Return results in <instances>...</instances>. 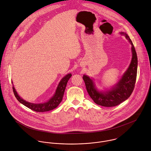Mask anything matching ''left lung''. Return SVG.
Instances as JSON below:
<instances>
[{
	"label": "left lung",
	"mask_w": 151,
	"mask_h": 151,
	"mask_svg": "<svg viewBox=\"0 0 151 151\" xmlns=\"http://www.w3.org/2000/svg\"><path fill=\"white\" fill-rule=\"evenodd\" d=\"M128 40L132 45V59L127 71L118 83L112 89L106 92H99L89 77L83 75L87 92L94 103L98 105L106 107L116 106L125 100L132 94L134 88L137 76V58L133 44L129 35L125 32H121Z\"/></svg>",
	"instance_id": "1"
}]
</instances>
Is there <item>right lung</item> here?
<instances>
[{
	"label": "right lung",
	"mask_w": 151,
	"mask_h": 151,
	"mask_svg": "<svg viewBox=\"0 0 151 151\" xmlns=\"http://www.w3.org/2000/svg\"><path fill=\"white\" fill-rule=\"evenodd\" d=\"M71 76H72V75L69 73L66 75L64 78H63V79L61 80V81L60 82L57 88L56 93L54 95V96L50 99L49 101H47L46 103H40V104H33V103H28L25 101L24 99H22L18 95L14 86L12 87L13 92L14 93L15 97L18 99V101L20 102L21 104H22L23 105H24L25 106H26L27 107L29 108V109L33 111H35L36 112L48 111L56 109L62 101L67 83Z\"/></svg>",
	"instance_id": "add662e5"
}]
</instances>
